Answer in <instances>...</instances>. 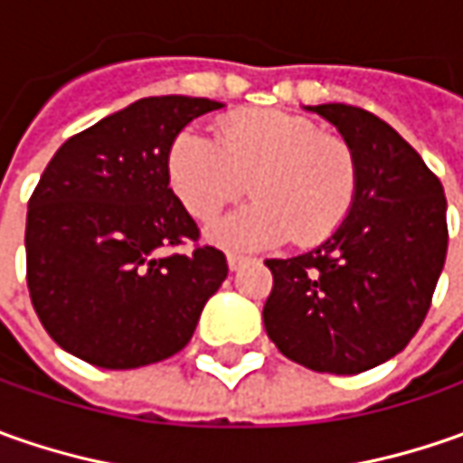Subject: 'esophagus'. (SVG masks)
Instances as JSON below:
<instances>
[{
  "mask_svg": "<svg viewBox=\"0 0 463 463\" xmlns=\"http://www.w3.org/2000/svg\"><path fill=\"white\" fill-rule=\"evenodd\" d=\"M226 265H229V270L234 273V270H240L241 265H247V258H240V255H226Z\"/></svg>",
  "mask_w": 463,
  "mask_h": 463,
  "instance_id": "1",
  "label": "esophagus"
}]
</instances>
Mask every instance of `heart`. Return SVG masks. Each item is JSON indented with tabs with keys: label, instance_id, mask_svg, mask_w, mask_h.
<instances>
[{
	"label": "heart",
	"instance_id": "b5f03b06",
	"mask_svg": "<svg viewBox=\"0 0 463 463\" xmlns=\"http://www.w3.org/2000/svg\"><path fill=\"white\" fill-rule=\"evenodd\" d=\"M167 180L198 222H213L250 183L252 203L208 229V240L250 252L291 241L309 247L345 222L358 193L353 149L304 116L244 110L211 141L183 128L167 149Z\"/></svg>",
	"mask_w": 463,
	"mask_h": 463
}]
</instances>
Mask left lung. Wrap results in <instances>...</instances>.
Listing matches in <instances>:
<instances>
[{"mask_svg": "<svg viewBox=\"0 0 463 463\" xmlns=\"http://www.w3.org/2000/svg\"><path fill=\"white\" fill-rule=\"evenodd\" d=\"M337 128L358 165L353 208L327 240L265 260L273 291L262 322L296 364L353 376L386 364L415 337L446 262V195L420 154L368 110L307 105Z\"/></svg>", "mask_w": 463, "mask_h": 463, "instance_id": "1", "label": "left lung"}]
</instances>
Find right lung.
Masks as SVG:
<instances>
[{
  "mask_svg": "<svg viewBox=\"0 0 463 463\" xmlns=\"http://www.w3.org/2000/svg\"><path fill=\"white\" fill-rule=\"evenodd\" d=\"M223 102L136 99L71 136L27 203V288L56 345L123 371L190 343L205 301L229 273L223 252L162 255L198 240L167 180V149L190 120Z\"/></svg>",
  "mask_w": 463,
  "mask_h": 463,
  "instance_id": "right-lung-1",
  "label": "right lung"
}]
</instances>
